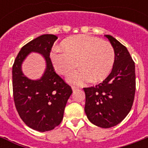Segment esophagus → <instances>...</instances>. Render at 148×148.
Returning <instances> with one entry per match:
<instances>
[{
    "mask_svg": "<svg viewBox=\"0 0 148 148\" xmlns=\"http://www.w3.org/2000/svg\"><path fill=\"white\" fill-rule=\"evenodd\" d=\"M77 87H76V86H72V90H73V91H75V90L77 89Z\"/></svg>",
    "mask_w": 148,
    "mask_h": 148,
    "instance_id": "esophagus-1",
    "label": "esophagus"
}]
</instances>
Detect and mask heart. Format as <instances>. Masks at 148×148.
<instances>
[{
	"label": "heart",
	"instance_id": "b5f03b06",
	"mask_svg": "<svg viewBox=\"0 0 148 148\" xmlns=\"http://www.w3.org/2000/svg\"><path fill=\"white\" fill-rule=\"evenodd\" d=\"M61 49L51 51L50 58L53 68L67 75L78 64L80 68L67 77L70 83L82 85L92 81H103L111 71L115 60L114 49L110 43L92 36L79 34L66 38Z\"/></svg>",
	"mask_w": 148,
	"mask_h": 148
}]
</instances>
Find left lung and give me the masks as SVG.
Wrapping results in <instances>:
<instances>
[{
	"label": "left lung",
	"mask_w": 148,
	"mask_h": 148,
	"mask_svg": "<svg viewBox=\"0 0 148 148\" xmlns=\"http://www.w3.org/2000/svg\"><path fill=\"white\" fill-rule=\"evenodd\" d=\"M114 49L112 71L102 83L84 88L85 110L96 126L109 128L125 118L133 105L136 90L135 65L127 47L110 35H105Z\"/></svg>",
	"instance_id": "obj_1"
}]
</instances>
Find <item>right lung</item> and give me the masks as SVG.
Instances as JSON below:
<instances>
[{
  "label": "right lung",
  "mask_w": 148,
  "mask_h": 148,
  "mask_svg": "<svg viewBox=\"0 0 148 148\" xmlns=\"http://www.w3.org/2000/svg\"><path fill=\"white\" fill-rule=\"evenodd\" d=\"M58 37L44 34L22 47L12 67L13 96L17 111L31 128L45 132L60 124L65 106L72 89L54 71L50 53ZM33 51L45 57L47 68L40 80L32 81L24 76L21 64Z\"/></svg>",
  "instance_id": "obj_1"
}]
</instances>
